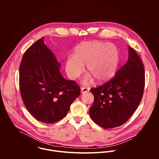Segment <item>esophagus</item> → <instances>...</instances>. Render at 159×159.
I'll list each match as a JSON object with an SVG mask.
<instances>
[{
  "instance_id": "esophagus-1",
  "label": "esophagus",
  "mask_w": 159,
  "mask_h": 159,
  "mask_svg": "<svg viewBox=\"0 0 159 159\" xmlns=\"http://www.w3.org/2000/svg\"><path fill=\"white\" fill-rule=\"evenodd\" d=\"M89 91V89L87 88V87H82L81 88V93H87Z\"/></svg>"
}]
</instances>
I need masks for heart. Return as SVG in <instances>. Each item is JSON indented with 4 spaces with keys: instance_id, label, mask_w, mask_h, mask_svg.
<instances>
[{
    "instance_id": "1",
    "label": "heart",
    "mask_w": 159,
    "mask_h": 159,
    "mask_svg": "<svg viewBox=\"0 0 159 159\" xmlns=\"http://www.w3.org/2000/svg\"><path fill=\"white\" fill-rule=\"evenodd\" d=\"M120 61V52L115 45L100 41H88L75 48L73 56L66 58L65 67L68 76L74 80L82 73L84 65L86 64L90 74L85 75L82 82L87 85L94 82V78L98 83L112 79L117 72Z\"/></svg>"
}]
</instances>
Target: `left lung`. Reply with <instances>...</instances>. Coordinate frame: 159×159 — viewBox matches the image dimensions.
Masks as SVG:
<instances>
[{
    "label": "left lung",
    "instance_id": "left-lung-1",
    "mask_svg": "<svg viewBox=\"0 0 159 159\" xmlns=\"http://www.w3.org/2000/svg\"><path fill=\"white\" fill-rule=\"evenodd\" d=\"M144 86L143 65L138 54L129 46L128 60L115 77L90 90L94 96L89 109L90 118L105 129L122 125L137 109Z\"/></svg>",
    "mask_w": 159,
    "mask_h": 159
}]
</instances>
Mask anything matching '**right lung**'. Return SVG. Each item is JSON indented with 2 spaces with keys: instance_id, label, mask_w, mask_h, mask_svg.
<instances>
[{
  "instance_id": "obj_1",
  "label": "right lung",
  "mask_w": 159,
  "mask_h": 159,
  "mask_svg": "<svg viewBox=\"0 0 159 159\" xmlns=\"http://www.w3.org/2000/svg\"><path fill=\"white\" fill-rule=\"evenodd\" d=\"M60 63L44 42L25 52L19 66V87L27 110L39 121L50 124L64 118L80 94L79 86L63 78Z\"/></svg>"
}]
</instances>
